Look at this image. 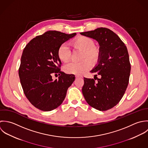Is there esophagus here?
Instances as JSON below:
<instances>
[{"label":"esophagus","mask_w":148,"mask_h":148,"mask_svg":"<svg viewBox=\"0 0 148 148\" xmlns=\"http://www.w3.org/2000/svg\"><path fill=\"white\" fill-rule=\"evenodd\" d=\"M75 78L77 79V78H82V77H81V76H80V75H75Z\"/></svg>","instance_id":"obj_1"}]
</instances>
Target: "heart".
Returning <instances> with one entry per match:
<instances>
[{
	"label": "heart",
	"instance_id": "1",
	"mask_svg": "<svg viewBox=\"0 0 148 148\" xmlns=\"http://www.w3.org/2000/svg\"><path fill=\"white\" fill-rule=\"evenodd\" d=\"M71 44L74 49L83 51L81 60H84L79 63H70L65 66L64 70L68 74L82 75L90 68L91 62L94 64L98 61L100 54L99 50L94 46V40L87 36L78 37L73 40ZM71 51L67 45L63 43L59 46L58 56L62 62L67 63L71 58Z\"/></svg>",
	"mask_w": 148,
	"mask_h": 148
}]
</instances>
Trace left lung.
I'll use <instances>...</instances> for the list:
<instances>
[{
	"label": "left lung",
	"instance_id": "obj_1",
	"mask_svg": "<svg viewBox=\"0 0 148 148\" xmlns=\"http://www.w3.org/2000/svg\"><path fill=\"white\" fill-rule=\"evenodd\" d=\"M80 34L98 42L99 58L90 72L101 77L97 78V82L84 78L83 95L93 108L108 110L120 101L129 84L131 66L126 46L116 34L107 28L100 27Z\"/></svg>",
	"mask_w": 148,
	"mask_h": 148
}]
</instances>
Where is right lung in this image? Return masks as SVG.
I'll return each mask as SVG.
<instances>
[{"mask_svg":"<svg viewBox=\"0 0 148 148\" xmlns=\"http://www.w3.org/2000/svg\"><path fill=\"white\" fill-rule=\"evenodd\" d=\"M75 35L48 31L33 38L23 50L19 69L21 83L31 103L40 110L51 111L60 106L75 80L74 75L60 71L58 50ZM54 73L59 74L58 80L52 79Z\"/></svg>","mask_w":148,"mask_h":148,"instance_id":"1","label":"right lung"}]
</instances>
